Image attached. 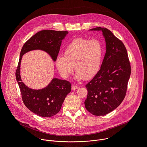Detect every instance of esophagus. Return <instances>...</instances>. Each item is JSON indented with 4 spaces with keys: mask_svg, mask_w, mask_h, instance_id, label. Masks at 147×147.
<instances>
[{
    "mask_svg": "<svg viewBox=\"0 0 147 147\" xmlns=\"http://www.w3.org/2000/svg\"><path fill=\"white\" fill-rule=\"evenodd\" d=\"M78 88V86H76V85H73L72 87H71V88L73 90H76V89H77Z\"/></svg>",
    "mask_w": 147,
    "mask_h": 147,
    "instance_id": "1",
    "label": "esophagus"
}]
</instances>
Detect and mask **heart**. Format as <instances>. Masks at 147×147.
<instances>
[{"instance_id":"heart-1","label":"heart","mask_w":147,"mask_h":147,"mask_svg":"<svg viewBox=\"0 0 147 147\" xmlns=\"http://www.w3.org/2000/svg\"><path fill=\"white\" fill-rule=\"evenodd\" d=\"M64 52L65 56L59 55L55 60L60 75L65 78H68L75 67L77 71L75 78L81 80L84 78L90 79L98 73L101 65L103 48L99 39L77 38L66 47Z\"/></svg>"}]
</instances>
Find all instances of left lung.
Listing matches in <instances>:
<instances>
[{"label":"left lung","instance_id":"left-lung-1","mask_svg":"<svg viewBox=\"0 0 147 147\" xmlns=\"http://www.w3.org/2000/svg\"><path fill=\"white\" fill-rule=\"evenodd\" d=\"M90 30L102 32L107 50L100 70L86 86L88 94L84 104L91 114L104 116L115 110L123 100L131 66L124 45L110 30L102 27Z\"/></svg>","mask_w":147,"mask_h":147}]
</instances>
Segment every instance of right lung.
<instances>
[{
    "instance_id": "right-lung-1",
    "label": "right lung",
    "mask_w": 147,
    "mask_h": 147,
    "mask_svg": "<svg viewBox=\"0 0 147 147\" xmlns=\"http://www.w3.org/2000/svg\"><path fill=\"white\" fill-rule=\"evenodd\" d=\"M67 34L68 32L66 31H39L26 42L20 52L16 77L22 99L30 111L41 117H52L60 111L66 95L71 90V84L68 81L53 78L44 88H30L22 81L20 73L21 60L26 53L39 49L47 52L55 61L60 51L61 41Z\"/></svg>"
}]
</instances>
